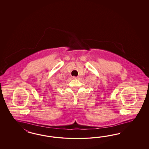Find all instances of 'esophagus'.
Listing matches in <instances>:
<instances>
[{
    "instance_id": "esophagus-1",
    "label": "esophagus",
    "mask_w": 149,
    "mask_h": 149,
    "mask_svg": "<svg viewBox=\"0 0 149 149\" xmlns=\"http://www.w3.org/2000/svg\"><path fill=\"white\" fill-rule=\"evenodd\" d=\"M72 79H78V77H72Z\"/></svg>"
}]
</instances>
